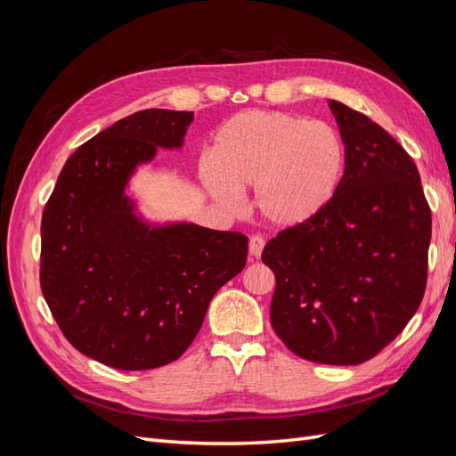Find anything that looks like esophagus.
Returning <instances> with one entry per match:
<instances>
[{"instance_id":"1","label":"esophagus","mask_w":456,"mask_h":456,"mask_svg":"<svg viewBox=\"0 0 456 456\" xmlns=\"http://www.w3.org/2000/svg\"><path fill=\"white\" fill-rule=\"evenodd\" d=\"M265 238L262 236H251V240H249V253H251V256H255V258H258L260 255H262V249H265Z\"/></svg>"}]
</instances>
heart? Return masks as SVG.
Masks as SVG:
<instances>
[{
  "label": "heart",
  "instance_id": "heart-1",
  "mask_svg": "<svg viewBox=\"0 0 456 456\" xmlns=\"http://www.w3.org/2000/svg\"><path fill=\"white\" fill-rule=\"evenodd\" d=\"M344 167L346 146L333 126L249 110L220 126L200 176L211 198L232 211L241 205L240 190L256 188L260 215L275 226L293 228L327 209Z\"/></svg>",
  "mask_w": 456,
  "mask_h": 456
}]
</instances>
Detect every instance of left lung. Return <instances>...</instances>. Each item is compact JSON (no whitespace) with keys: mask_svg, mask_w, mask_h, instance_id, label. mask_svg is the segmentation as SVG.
<instances>
[{"mask_svg":"<svg viewBox=\"0 0 456 456\" xmlns=\"http://www.w3.org/2000/svg\"><path fill=\"white\" fill-rule=\"evenodd\" d=\"M346 146L333 201L310 223L272 238L270 320L308 362L357 365L402 333L419 310L432 215L415 161L375 121L329 101Z\"/></svg>","mask_w":456,"mask_h":456,"instance_id":"obj_1","label":"left lung"}]
</instances>
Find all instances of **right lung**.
<instances>
[{"mask_svg": "<svg viewBox=\"0 0 456 456\" xmlns=\"http://www.w3.org/2000/svg\"><path fill=\"white\" fill-rule=\"evenodd\" d=\"M191 121L159 108L116 121L68 158L44 209L41 291L68 342L108 367L178 360L215 293L245 268L243 233L150 224L126 194L158 148H183Z\"/></svg>", "mask_w": 456, "mask_h": 456, "instance_id": "obj_1", "label": "right lung"}]
</instances>
